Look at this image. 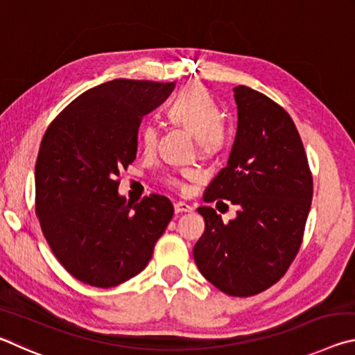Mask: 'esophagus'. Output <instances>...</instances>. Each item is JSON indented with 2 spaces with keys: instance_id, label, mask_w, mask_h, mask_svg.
<instances>
[{
  "instance_id": "obj_1",
  "label": "esophagus",
  "mask_w": 355,
  "mask_h": 355,
  "mask_svg": "<svg viewBox=\"0 0 355 355\" xmlns=\"http://www.w3.org/2000/svg\"><path fill=\"white\" fill-rule=\"evenodd\" d=\"M173 209H175L177 214H182V213H191L192 207L184 202H177V203H173Z\"/></svg>"
}]
</instances>
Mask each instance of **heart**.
I'll use <instances>...</instances> for the list:
<instances>
[{"label":"heart","instance_id":"1","mask_svg":"<svg viewBox=\"0 0 355 355\" xmlns=\"http://www.w3.org/2000/svg\"><path fill=\"white\" fill-rule=\"evenodd\" d=\"M171 120L189 130L197 136V146L205 155H211L222 147L225 141V123L220 117V110L216 100L205 87L188 86L180 92L167 110ZM158 128L153 122H144L139 128V141L146 152H152L156 146ZM200 172L192 167H184L178 175H167L164 182L172 188L183 189L184 180H199Z\"/></svg>","mask_w":355,"mask_h":355}]
</instances>
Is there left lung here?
<instances>
[{
  "mask_svg": "<svg viewBox=\"0 0 355 355\" xmlns=\"http://www.w3.org/2000/svg\"><path fill=\"white\" fill-rule=\"evenodd\" d=\"M233 92L236 137L203 200H230L239 211L224 224L211 207L197 208L205 232L192 252L209 284L228 296L249 297L277 284L297 255L313 178L290 114L248 86Z\"/></svg>",
  "mask_w": 355,
  "mask_h": 355,
  "instance_id": "8db88e82",
  "label": "left lung"
}]
</instances>
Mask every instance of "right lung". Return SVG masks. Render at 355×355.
Returning a JSON list of instances; mask_svg holds the SVG:
<instances>
[{
    "label": "right lung",
    "mask_w": 355,
    "mask_h": 355,
    "mask_svg": "<svg viewBox=\"0 0 355 355\" xmlns=\"http://www.w3.org/2000/svg\"><path fill=\"white\" fill-rule=\"evenodd\" d=\"M173 83L112 80L76 97L46 128L35 161V214L58 261L83 284L111 288L139 274L173 216L152 194L131 205L119 173L133 163L142 117Z\"/></svg>",
    "instance_id": "1"
}]
</instances>
